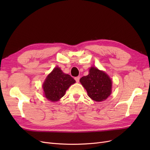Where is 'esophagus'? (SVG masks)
<instances>
[{
  "instance_id": "1",
  "label": "esophagus",
  "mask_w": 150,
  "mask_h": 150,
  "mask_svg": "<svg viewBox=\"0 0 150 150\" xmlns=\"http://www.w3.org/2000/svg\"><path fill=\"white\" fill-rule=\"evenodd\" d=\"M75 79V80H76V82H79V79H80V77L79 76H78V77H76V78H74Z\"/></svg>"
}]
</instances>
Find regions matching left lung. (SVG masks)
I'll return each instance as SVG.
<instances>
[{
	"label": "left lung",
	"mask_w": 150,
	"mask_h": 150,
	"mask_svg": "<svg viewBox=\"0 0 150 150\" xmlns=\"http://www.w3.org/2000/svg\"><path fill=\"white\" fill-rule=\"evenodd\" d=\"M88 75L83 76L80 83L87 91L88 96L95 101H103L110 96L112 81L104 71L91 67Z\"/></svg>",
	"instance_id": "obj_1"
}]
</instances>
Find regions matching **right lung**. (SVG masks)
Segmentation results:
<instances>
[{
	"mask_svg": "<svg viewBox=\"0 0 150 150\" xmlns=\"http://www.w3.org/2000/svg\"><path fill=\"white\" fill-rule=\"evenodd\" d=\"M76 81L69 75L64 73L61 68L56 67L45 79L42 88L44 96L51 101H57L64 96L69 86Z\"/></svg>",
	"mask_w": 150,
	"mask_h": 150,
	"instance_id": "right-lung-1",
	"label": "right lung"
}]
</instances>
